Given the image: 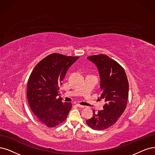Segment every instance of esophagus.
<instances>
[{"label": "esophagus", "instance_id": "obj_1", "mask_svg": "<svg viewBox=\"0 0 155 155\" xmlns=\"http://www.w3.org/2000/svg\"><path fill=\"white\" fill-rule=\"evenodd\" d=\"M77 105V107H80V108H84L85 107V106H84V105H80L79 104H76Z\"/></svg>", "mask_w": 155, "mask_h": 155}]
</instances>
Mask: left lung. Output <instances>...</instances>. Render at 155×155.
Segmentation results:
<instances>
[{
	"instance_id": "obj_1",
	"label": "left lung",
	"mask_w": 155,
	"mask_h": 155,
	"mask_svg": "<svg viewBox=\"0 0 155 155\" xmlns=\"http://www.w3.org/2000/svg\"><path fill=\"white\" fill-rule=\"evenodd\" d=\"M97 67L100 78V99L104 100V110L96 112L86 120L89 127L103 130L111 127L124 112L127 105L129 85L124 69L106 55L89 56L87 58Z\"/></svg>"
}]
</instances>
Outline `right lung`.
Wrapping results in <instances>:
<instances>
[{
    "label": "right lung",
    "instance_id": "right-lung-1",
    "mask_svg": "<svg viewBox=\"0 0 155 155\" xmlns=\"http://www.w3.org/2000/svg\"><path fill=\"white\" fill-rule=\"evenodd\" d=\"M79 57L51 54L40 61L28 78L27 96L34 115L52 128L67 118L71 103L62 102L59 93L66 72Z\"/></svg>",
    "mask_w": 155,
    "mask_h": 155
}]
</instances>
